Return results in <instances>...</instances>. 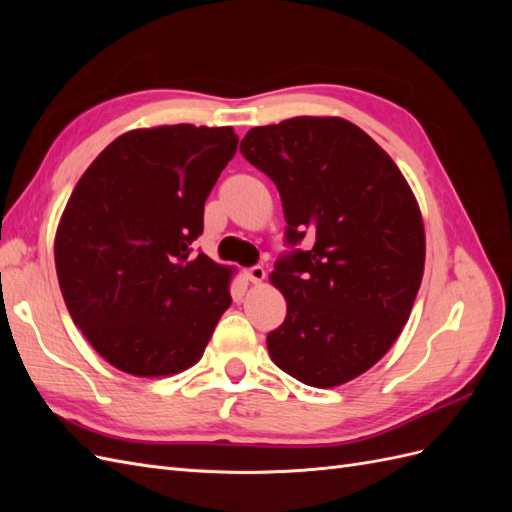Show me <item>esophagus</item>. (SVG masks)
Segmentation results:
<instances>
[{
	"label": "esophagus",
	"mask_w": 512,
	"mask_h": 512,
	"mask_svg": "<svg viewBox=\"0 0 512 512\" xmlns=\"http://www.w3.org/2000/svg\"><path fill=\"white\" fill-rule=\"evenodd\" d=\"M265 269H262V267H250V269H245V277H247V280H250L252 284H260L262 280H265Z\"/></svg>",
	"instance_id": "obj_1"
}]
</instances>
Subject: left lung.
I'll return each instance as SVG.
<instances>
[{
	"mask_svg": "<svg viewBox=\"0 0 512 512\" xmlns=\"http://www.w3.org/2000/svg\"><path fill=\"white\" fill-rule=\"evenodd\" d=\"M239 149L280 190L288 224L290 250L271 273L286 297L267 335L273 363L318 389L361 376L395 344L421 288L425 230L410 185L339 117L252 128ZM305 234L315 241L301 251Z\"/></svg>",
	"mask_w": 512,
	"mask_h": 512,
	"instance_id": "8db88e82",
	"label": "left lung"
}]
</instances>
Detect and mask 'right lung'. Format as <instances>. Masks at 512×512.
I'll return each instance as SVG.
<instances>
[{"label": "right lung", "mask_w": 512, "mask_h": 512, "mask_svg": "<svg viewBox=\"0 0 512 512\" xmlns=\"http://www.w3.org/2000/svg\"><path fill=\"white\" fill-rule=\"evenodd\" d=\"M239 138L192 123L121 134L76 183L55 237L61 294L113 367L170 376L192 367L230 299V269L192 243Z\"/></svg>", "instance_id": "obj_1"}]
</instances>
